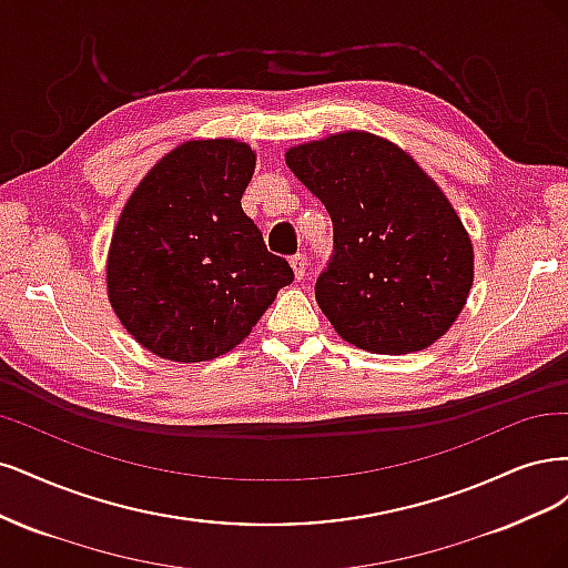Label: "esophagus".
<instances>
[{"label": "esophagus", "instance_id": "obj_1", "mask_svg": "<svg viewBox=\"0 0 568 568\" xmlns=\"http://www.w3.org/2000/svg\"><path fill=\"white\" fill-rule=\"evenodd\" d=\"M290 266H292V271H295V278L302 281L304 273H306V254H304V252L292 254V257H290Z\"/></svg>", "mask_w": 568, "mask_h": 568}]
</instances>
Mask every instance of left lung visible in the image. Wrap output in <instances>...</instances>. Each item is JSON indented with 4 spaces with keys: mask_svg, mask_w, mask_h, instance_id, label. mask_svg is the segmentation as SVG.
I'll return each mask as SVG.
<instances>
[{
    "mask_svg": "<svg viewBox=\"0 0 568 568\" xmlns=\"http://www.w3.org/2000/svg\"><path fill=\"white\" fill-rule=\"evenodd\" d=\"M285 162L333 219L316 302L339 337L373 354L419 352L442 337L467 302L474 254L434 181L365 132L297 145Z\"/></svg>",
    "mask_w": 568,
    "mask_h": 568,
    "instance_id": "obj_1",
    "label": "left lung"
}]
</instances>
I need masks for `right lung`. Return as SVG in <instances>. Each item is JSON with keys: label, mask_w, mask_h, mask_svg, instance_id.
I'll list each match as a JSON object with an SVG mask.
<instances>
[{"label": "right lung", "mask_w": 568, "mask_h": 568, "mask_svg": "<svg viewBox=\"0 0 568 568\" xmlns=\"http://www.w3.org/2000/svg\"><path fill=\"white\" fill-rule=\"evenodd\" d=\"M252 172L254 153L241 141H189L126 200L108 254V297L124 331L160 358L226 354L295 281L241 207Z\"/></svg>", "instance_id": "right-lung-1"}]
</instances>
